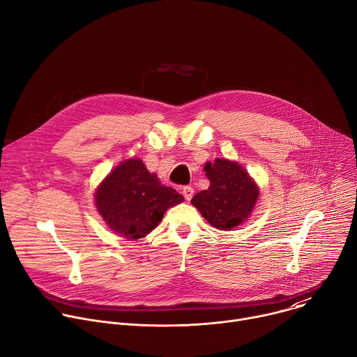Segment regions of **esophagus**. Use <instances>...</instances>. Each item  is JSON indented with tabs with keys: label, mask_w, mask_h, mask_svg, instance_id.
<instances>
[{
	"label": "esophagus",
	"mask_w": 357,
	"mask_h": 357,
	"mask_svg": "<svg viewBox=\"0 0 357 357\" xmlns=\"http://www.w3.org/2000/svg\"><path fill=\"white\" fill-rule=\"evenodd\" d=\"M193 188L192 186H183L182 188V195H183V197L186 199V200H190L192 199V196H193Z\"/></svg>",
	"instance_id": "1"
}]
</instances>
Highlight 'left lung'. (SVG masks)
Instances as JSON below:
<instances>
[{"mask_svg": "<svg viewBox=\"0 0 357 357\" xmlns=\"http://www.w3.org/2000/svg\"><path fill=\"white\" fill-rule=\"evenodd\" d=\"M205 172L211 181L206 190L192 197V205L213 227L231 230L248 219L259 199V186L238 164L216 158L206 162Z\"/></svg>", "mask_w": 357, "mask_h": 357, "instance_id": "left-lung-1", "label": "left lung"}]
</instances>
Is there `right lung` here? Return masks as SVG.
Instances as JSON below:
<instances>
[{
    "label": "right lung",
    "mask_w": 357,
    "mask_h": 357,
    "mask_svg": "<svg viewBox=\"0 0 357 357\" xmlns=\"http://www.w3.org/2000/svg\"><path fill=\"white\" fill-rule=\"evenodd\" d=\"M94 200L98 213L114 233L135 240L154 230L169 208L183 202V196L164 186L141 160L132 158L105 178Z\"/></svg>",
    "instance_id": "1"
}]
</instances>
